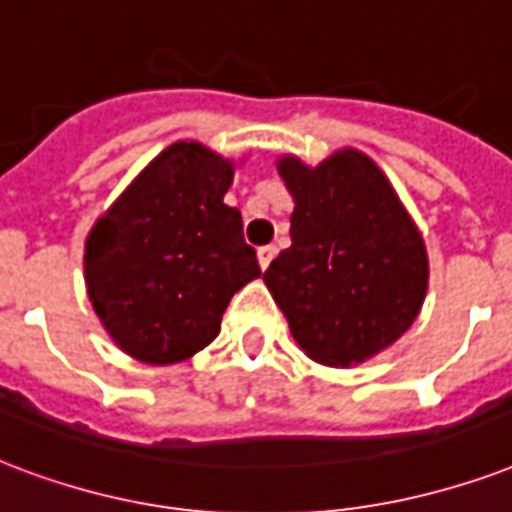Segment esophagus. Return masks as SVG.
Returning a JSON list of instances; mask_svg holds the SVG:
<instances>
[{"instance_id": "1", "label": "esophagus", "mask_w": 512, "mask_h": 512, "mask_svg": "<svg viewBox=\"0 0 512 512\" xmlns=\"http://www.w3.org/2000/svg\"><path fill=\"white\" fill-rule=\"evenodd\" d=\"M273 257H276V247H273V244L257 249V260H260V268H268Z\"/></svg>"}]
</instances>
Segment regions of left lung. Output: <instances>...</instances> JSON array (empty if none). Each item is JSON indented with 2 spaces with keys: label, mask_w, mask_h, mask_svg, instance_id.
<instances>
[{
  "label": "left lung",
  "mask_w": 512,
  "mask_h": 512,
  "mask_svg": "<svg viewBox=\"0 0 512 512\" xmlns=\"http://www.w3.org/2000/svg\"><path fill=\"white\" fill-rule=\"evenodd\" d=\"M279 171L295 198L292 247L268 265L265 284L311 360L341 368L368 360L424 303L419 230L362 152H335L317 169L284 158Z\"/></svg>",
  "instance_id": "1"
}]
</instances>
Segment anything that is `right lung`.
Wrapping results in <instances>:
<instances>
[{
    "mask_svg": "<svg viewBox=\"0 0 512 512\" xmlns=\"http://www.w3.org/2000/svg\"><path fill=\"white\" fill-rule=\"evenodd\" d=\"M233 166L171 144L117 198L85 244L88 295L117 346L150 365L193 357L230 298L260 276L241 212L222 204Z\"/></svg>",
    "mask_w": 512,
    "mask_h": 512,
    "instance_id": "obj_1",
    "label": "right lung"
}]
</instances>
